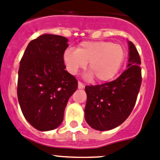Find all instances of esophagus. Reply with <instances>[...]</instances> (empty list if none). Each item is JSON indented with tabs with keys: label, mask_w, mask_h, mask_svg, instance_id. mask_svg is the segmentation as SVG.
Returning <instances> with one entry per match:
<instances>
[{
	"label": "esophagus",
	"mask_w": 160,
	"mask_h": 160,
	"mask_svg": "<svg viewBox=\"0 0 160 160\" xmlns=\"http://www.w3.org/2000/svg\"><path fill=\"white\" fill-rule=\"evenodd\" d=\"M83 87H84V85H83V83H82V82L79 81L78 82V88H83Z\"/></svg>",
	"instance_id": "esophagus-1"
}]
</instances>
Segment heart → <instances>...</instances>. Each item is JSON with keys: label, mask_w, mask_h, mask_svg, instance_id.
<instances>
[{"label": "heart", "mask_w": 160, "mask_h": 160, "mask_svg": "<svg viewBox=\"0 0 160 160\" xmlns=\"http://www.w3.org/2000/svg\"><path fill=\"white\" fill-rule=\"evenodd\" d=\"M124 59L123 46L107 41H83L77 49L68 48L63 55L64 65L70 74L76 75L89 62L90 77L94 76L99 82L112 80L120 70Z\"/></svg>", "instance_id": "obj_1"}]
</instances>
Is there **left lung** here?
<instances>
[{
	"label": "left lung",
	"mask_w": 160,
	"mask_h": 160,
	"mask_svg": "<svg viewBox=\"0 0 160 160\" xmlns=\"http://www.w3.org/2000/svg\"><path fill=\"white\" fill-rule=\"evenodd\" d=\"M128 44V68L116 80L85 87L84 118L96 130L115 128L128 119L135 107L142 82L141 60L133 43Z\"/></svg>",
	"instance_id": "8db88e82"
}]
</instances>
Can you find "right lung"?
Returning a JSON list of instances; mask_svg holds the SVG:
<instances>
[{"mask_svg": "<svg viewBox=\"0 0 160 160\" xmlns=\"http://www.w3.org/2000/svg\"><path fill=\"white\" fill-rule=\"evenodd\" d=\"M68 39L44 34L30 41L20 62L17 97L27 121L39 131L57 128L78 81L64 68Z\"/></svg>", "mask_w": 160, "mask_h": 160, "instance_id": "right-lung-1", "label": "right lung"}]
</instances>
